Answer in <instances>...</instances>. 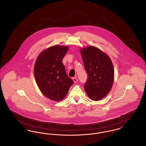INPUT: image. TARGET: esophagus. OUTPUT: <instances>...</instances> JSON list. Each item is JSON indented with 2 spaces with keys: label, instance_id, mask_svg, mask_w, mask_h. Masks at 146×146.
Instances as JSON below:
<instances>
[{
  "label": "esophagus",
  "instance_id": "34e87169",
  "mask_svg": "<svg viewBox=\"0 0 146 146\" xmlns=\"http://www.w3.org/2000/svg\"><path fill=\"white\" fill-rule=\"evenodd\" d=\"M72 79H73V80L74 82V83H75L78 82V79H77L76 78H73Z\"/></svg>",
  "mask_w": 146,
  "mask_h": 146
}]
</instances>
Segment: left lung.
<instances>
[{
  "label": "left lung",
  "instance_id": "left-lung-1",
  "mask_svg": "<svg viewBox=\"0 0 146 146\" xmlns=\"http://www.w3.org/2000/svg\"><path fill=\"white\" fill-rule=\"evenodd\" d=\"M80 53L88 76L84 85L85 91L91 100H100L108 94L113 84L114 70L111 60L93 46L82 48Z\"/></svg>",
  "mask_w": 146,
  "mask_h": 146
}]
</instances>
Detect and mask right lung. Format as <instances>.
Here are the masks:
<instances>
[{"label": "right lung", "mask_w": 146, "mask_h": 146, "mask_svg": "<svg viewBox=\"0 0 146 146\" xmlns=\"http://www.w3.org/2000/svg\"><path fill=\"white\" fill-rule=\"evenodd\" d=\"M68 50V46H52L43 50L35 63L34 74L39 89L45 97L57 102L64 98L74 83L62 62Z\"/></svg>", "instance_id": "obj_1"}]
</instances>
